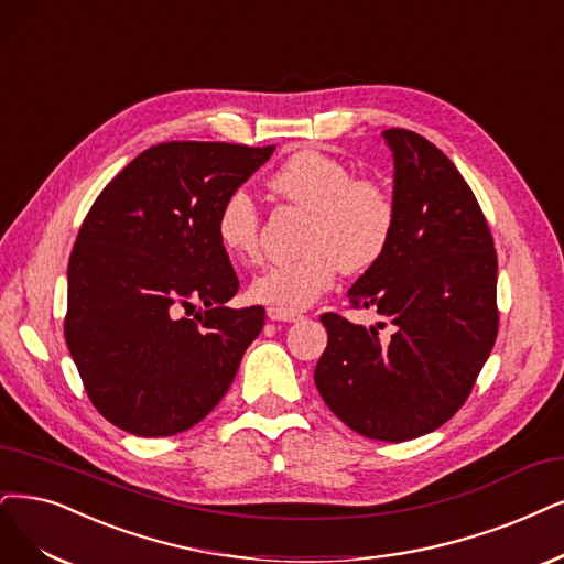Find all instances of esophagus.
Segmentation results:
<instances>
[{"mask_svg": "<svg viewBox=\"0 0 564 564\" xmlns=\"http://www.w3.org/2000/svg\"><path fill=\"white\" fill-rule=\"evenodd\" d=\"M267 318L269 321H283V323H297L302 316L300 314H285V311H279V308H267Z\"/></svg>", "mask_w": 564, "mask_h": 564, "instance_id": "obj_1", "label": "esophagus"}]
</instances>
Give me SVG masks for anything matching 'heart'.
<instances>
[{
  "instance_id": "heart-1",
  "label": "heart",
  "mask_w": 564,
  "mask_h": 564,
  "mask_svg": "<svg viewBox=\"0 0 564 564\" xmlns=\"http://www.w3.org/2000/svg\"><path fill=\"white\" fill-rule=\"evenodd\" d=\"M269 185L311 212V220L302 239L304 253L262 269L250 281V300L295 314L327 293L339 267L360 274L383 258L394 229V204L379 183L352 178L337 158L306 149L290 155ZM216 235L229 258L258 260L260 212L246 187H237L220 204Z\"/></svg>"
}]
</instances>
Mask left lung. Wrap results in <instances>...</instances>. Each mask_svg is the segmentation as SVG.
<instances>
[{
    "mask_svg": "<svg viewBox=\"0 0 564 564\" xmlns=\"http://www.w3.org/2000/svg\"><path fill=\"white\" fill-rule=\"evenodd\" d=\"M394 229L348 302L392 325L323 314L327 348L314 381L339 421L369 440L406 442L460 409L497 337V256L455 164L425 137L386 130ZM381 329L386 323H377Z\"/></svg>",
    "mask_w": 564,
    "mask_h": 564,
    "instance_id": "1",
    "label": "left lung"
}]
</instances>
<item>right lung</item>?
<instances>
[{"label": "right lung", "instance_id": "add662e5", "mask_svg": "<svg viewBox=\"0 0 564 564\" xmlns=\"http://www.w3.org/2000/svg\"><path fill=\"white\" fill-rule=\"evenodd\" d=\"M271 153L274 145L220 141L153 145L83 220L65 337L90 402L116 427L137 436L191 430L232 386L264 308L225 306L239 279L216 216Z\"/></svg>", "mask_w": 564, "mask_h": 564}]
</instances>
